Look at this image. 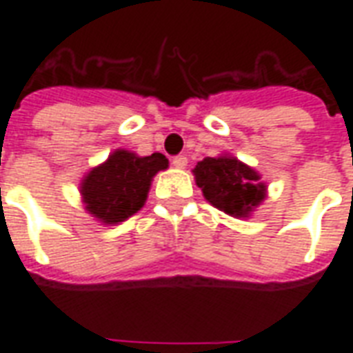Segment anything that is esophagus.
<instances>
[{
    "label": "esophagus",
    "mask_w": 353,
    "mask_h": 353,
    "mask_svg": "<svg viewBox=\"0 0 353 353\" xmlns=\"http://www.w3.org/2000/svg\"><path fill=\"white\" fill-rule=\"evenodd\" d=\"M187 157H185V154H177V157H174V159H172V164H174V166H176V168H185V166H187Z\"/></svg>",
    "instance_id": "34e87169"
}]
</instances>
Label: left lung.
<instances>
[{
  "label": "left lung",
  "instance_id": "8db88e82",
  "mask_svg": "<svg viewBox=\"0 0 353 353\" xmlns=\"http://www.w3.org/2000/svg\"><path fill=\"white\" fill-rule=\"evenodd\" d=\"M192 172L208 202L232 217H248L266 196L257 172L232 157H208Z\"/></svg>",
  "mask_w": 353,
  "mask_h": 353
}]
</instances>
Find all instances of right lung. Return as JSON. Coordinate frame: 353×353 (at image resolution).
Here are the masks:
<instances>
[{"label":"right lung","mask_w":353,"mask_h":353,"mask_svg":"<svg viewBox=\"0 0 353 353\" xmlns=\"http://www.w3.org/2000/svg\"><path fill=\"white\" fill-rule=\"evenodd\" d=\"M164 168H168V159L161 153L136 157L115 151L83 181L81 194L87 210L108 225L124 221L143 206L151 179Z\"/></svg>","instance_id":"add662e5"}]
</instances>
